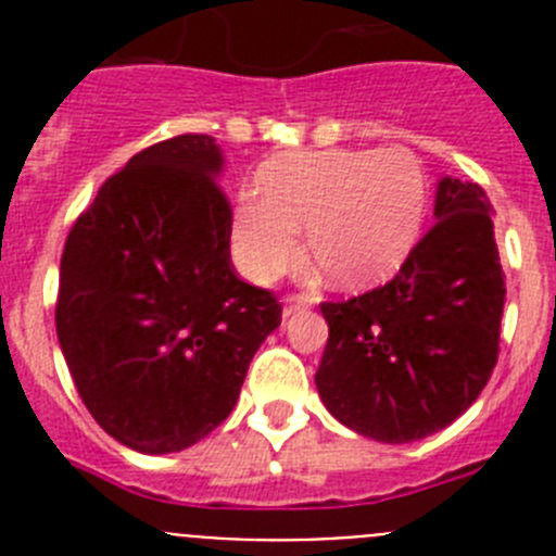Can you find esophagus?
<instances>
[{
    "label": "esophagus",
    "instance_id": "34e87169",
    "mask_svg": "<svg viewBox=\"0 0 556 556\" xmlns=\"http://www.w3.org/2000/svg\"><path fill=\"white\" fill-rule=\"evenodd\" d=\"M308 306H312V298H308V294H287V301H283V317Z\"/></svg>",
    "mask_w": 556,
    "mask_h": 556
}]
</instances>
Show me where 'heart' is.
I'll use <instances>...</instances> for the list:
<instances>
[{
	"label": "heart",
	"mask_w": 556,
	"mask_h": 556,
	"mask_svg": "<svg viewBox=\"0 0 556 556\" xmlns=\"http://www.w3.org/2000/svg\"><path fill=\"white\" fill-rule=\"evenodd\" d=\"M262 191L233 211L236 267L255 283L275 281L306 250L328 278L365 287L390 275L417 239L426 172L409 150H326L273 161Z\"/></svg>",
	"instance_id": "1"
}]
</instances>
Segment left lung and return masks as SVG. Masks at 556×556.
I'll list each match as a JSON object with an SVG mask.
<instances>
[{
    "label": "left lung",
    "mask_w": 556,
    "mask_h": 556,
    "mask_svg": "<svg viewBox=\"0 0 556 556\" xmlns=\"http://www.w3.org/2000/svg\"><path fill=\"white\" fill-rule=\"evenodd\" d=\"M434 219L392 281L320 303L317 392L339 424L378 443H415L454 424L498 362L507 287L493 205L479 184L443 178Z\"/></svg>",
    "instance_id": "obj_1"
}]
</instances>
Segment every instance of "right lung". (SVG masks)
I'll list each match as a JSON object with an SVG mask.
<instances>
[{
    "label": "right lung",
    "mask_w": 556,
    "mask_h": 556,
    "mask_svg": "<svg viewBox=\"0 0 556 556\" xmlns=\"http://www.w3.org/2000/svg\"><path fill=\"white\" fill-rule=\"evenodd\" d=\"M223 152L184 132L136 152L66 236L55 326L83 404L122 445L184 451L217 429L281 326L230 264Z\"/></svg>",
    "instance_id": "add662e5"
}]
</instances>
